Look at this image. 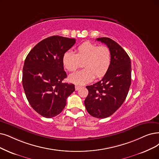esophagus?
Returning a JSON list of instances; mask_svg holds the SVG:
<instances>
[{"label":"esophagus","mask_w":159,"mask_h":159,"mask_svg":"<svg viewBox=\"0 0 159 159\" xmlns=\"http://www.w3.org/2000/svg\"><path fill=\"white\" fill-rule=\"evenodd\" d=\"M75 90H76V91H78V90L80 89L81 88V86H79V85H75Z\"/></svg>","instance_id":"1"}]
</instances>
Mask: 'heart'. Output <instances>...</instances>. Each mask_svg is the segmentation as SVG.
<instances>
[{
  "mask_svg": "<svg viewBox=\"0 0 159 159\" xmlns=\"http://www.w3.org/2000/svg\"><path fill=\"white\" fill-rule=\"evenodd\" d=\"M111 59V51L106 46H98L91 42H85L76 49V53L67 51L62 56V63L68 71L74 72L83 62L84 69L72 74L69 80L78 85H84L96 78L104 76L108 70Z\"/></svg>",
  "mask_w": 159,
  "mask_h": 159,
  "instance_id": "b5f03b06",
  "label": "heart"
}]
</instances>
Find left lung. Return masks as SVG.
<instances>
[{"instance_id": "obj_1", "label": "left lung", "mask_w": 159, "mask_h": 159, "mask_svg": "<svg viewBox=\"0 0 159 159\" xmlns=\"http://www.w3.org/2000/svg\"><path fill=\"white\" fill-rule=\"evenodd\" d=\"M111 51L110 67L103 78L86 88L89 94L84 104L94 117L104 119L111 116L123 104L131 84V61L119 44L109 38H98Z\"/></svg>"}]
</instances>
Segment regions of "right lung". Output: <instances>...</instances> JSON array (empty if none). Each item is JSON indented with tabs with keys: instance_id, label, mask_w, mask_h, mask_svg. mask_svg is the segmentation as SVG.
<instances>
[{
	"instance_id": "add662e5",
	"label": "right lung",
	"mask_w": 159,
	"mask_h": 159,
	"mask_svg": "<svg viewBox=\"0 0 159 159\" xmlns=\"http://www.w3.org/2000/svg\"><path fill=\"white\" fill-rule=\"evenodd\" d=\"M75 43L74 39L53 36L30 50L23 68L22 84L31 107L40 116L52 118L63 110L74 91L72 84L62 83L67 77L62 56Z\"/></svg>"
}]
</instances>
